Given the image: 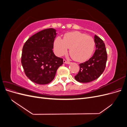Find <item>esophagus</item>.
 <instances>
[{
  "label": "esophagus",
  "mask_w": 127,
  "mask_h": 127,
  "mask_svg": "<svg viewBox=\"0 0 127 127\" xmlns=\"http://www.w3.org/2000/svg\"><path fill=\"white\" fill-rule=\"evenodd\" d=\"M63 62H64V64H69L70 63L69 62V61H66V60H63Z\"/></svg>",
  "instance_id": "esophagus-1"
}]
</instances>
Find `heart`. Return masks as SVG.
Listing matches in <instances>:
<instances>
[{
  "label": "heart",
  "instance_id": "b5f03b06",
  "mask_svg": "<svg viewBox=\"0 0 127 127\" xmlns=\"http://www.w3.org/2000/svg\"><path fill=\"white\" fill-rule=\"evenodd\" d=\"M95 42L90 36L79 32L67 33L64 39L58 36L54 42L56 55L62 56L70 49V55L75 60L84 62L91 57L94 51Z\"/></svg>",
  "mask_w": 127,
  "mask_h": 127
}]
</instances>
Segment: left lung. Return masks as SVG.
<instances>
[{
  "instance_id": "1",
  "label": "left lung",
  "mask_w": 127,
  "mask_h": 127,
  "mask_svg": "<svg viewBox=\"0 0 127 127\" xmlns=\"http://www.w3.org/2000/svg\"><path fill=\"white\" fill-rule=\"evenodd\" d=\"M96 50L93 56L86 62L79 64L80 70L75 76L80 83H89L97 79L104 70L107 53L103 41L97 35L94 36Z\"/></svg>"
}]
</instances>
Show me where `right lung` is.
I'll return each instance as SVG.
<instances>
[{
  "instance_id": "add662e5",
  "label": "right lung",
  "mask_w": 127,
  "mask_h": 127,
  "mask_svg": "<svg viewBox=\"0 0 127 127\" xmlns=\"http://www.w3.org/2000/svg\"><path fill=\"white\" fill-rule=\"evenodd\" d=\"M56 30L45 29L32 35L22 49L21 63L26 76L40 85L49 84L54 79L63 59L53 52Z\"/></svg>"
}]
</instances>
